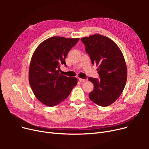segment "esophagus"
<instances>
[{"instance_id":"esophagus-1","label":"esophagus","mask_w":149,"mask_h":149,"mask_svg":"<svg viewBox=\"0 0 149 149\" xmlns=\"http://www.w3.org/2000/svg\"><path fill=\"white\" fill-rule=\"evenodd\" d=\"M79 81H80V82H81V83H82V82H85L86 81V79H80V78H79Z\"/></svg>"}]
</instances>
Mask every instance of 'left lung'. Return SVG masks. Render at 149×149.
I'll return each mask as SVG.
<instances>
[{"mask_svg": "<svg viewBox=\"0 0 149 149\" xmlns=\"http://www.w3.org/2000/svg\"><path fill=\"white\" fill-rule=\"evenodd\" d=\"M81 40L92 63L98 66L100 77V80L89 78L93 84L89 98L97 105L108 106L120 97L126 86L127 69L123 54L113 41L102 35L83 37Z\"/></svg>", "mask_w": 149, "mask_h": 149, "instance_id": "1", "label": "left lung"}]
</instances>
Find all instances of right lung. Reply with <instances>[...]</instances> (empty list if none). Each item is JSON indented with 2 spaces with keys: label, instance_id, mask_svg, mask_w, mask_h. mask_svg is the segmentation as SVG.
Wrapping results in <instances>:
<instances>
[{
  "label": "right lung",
  "instance_id": "1",
  "mask_svg": "<svg viewBox=\"0 0 149 149\" xmlns=\"http://www.w3.org/2000/svg\"><path fill=\"white\" fill-rule=\"evenodd\" d=\"M79 38L54 36L38 46L31 58L29 83L34 95L43 104L53 107L64 101L77 84L75 77L60 74L69 51Z\"/></svg>",
  "mask_w": 149,
  "mask_h": 149
}]
</instances>
